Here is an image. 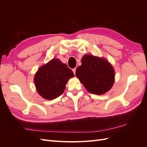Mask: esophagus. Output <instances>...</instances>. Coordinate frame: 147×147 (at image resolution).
Segmentation results:
<instances>
[{
    "label": "esophagus",
    "mask_w": 147,
    "mask_h": 147,
    "mask_svg": "<svg viewBox=\"0 0 147 147\" xmlns=\"http://www.w3.org/2000/svg\"><path fill=\"white\" fill-rule=\"evenodd\" d=\"M72 71H73V72H74V75H75V73H76V69H75V68L73 69H72Z\"/></svg>",
    "instance_id": "obj_1"
}]
</instances>
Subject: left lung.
<instances>
[{"label":"left lung","instance_id":"8db88e82","mask_svg":"<svg viewBox=\"0 0 147 147\" xmlns=\"http://www.w3.org/2000/svg\"><path fill=\"white\" fill-rule=\"evenodd\" d=\"M76 77L91 93L100 95L112 88L115 81L112 65L106 59L85 55L82 65L76 70Z\"/></svg>","mask_w":147,"mask_h":147}]
</instances>
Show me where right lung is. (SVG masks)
Listing matches in <instances>:
<instances>
[{
    "label": "right lung",
    "mask_w": 147,
    "mask_h": 147,
    "mask_svg": "<svg viewBox=\"0 0 147 147\" xmlns=\"http://www.w3.org/2000/svg\"><path fill=\"white\" fill-rule=\"evenodd\" d=\"M74 77L72 70L56 58L40 67L34 80L38 94L44 99L52 100L63 94L69 78Z\"/></svg>",
    "instance_id": "add662e5"
}]
</instances>
